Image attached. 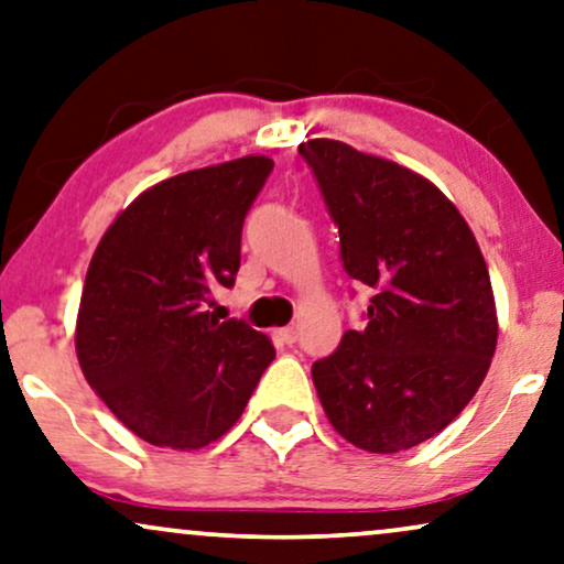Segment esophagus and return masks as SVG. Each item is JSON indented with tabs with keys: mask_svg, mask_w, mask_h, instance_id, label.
Returning <instances> with one entry per match:
<instances>
[{
	"mask_svg": "<svg viewBox=\"0 0 564 564\" xmlns=\"http://www.w3.org/2000/svg\"><path fill=\"white\" fill-rule=\"evenodd\" d=\"M274 336L282 341V345H295V341H297V332H295V328H292V326L276 328Z\"/></svg>",
	"mask_w": 564,
	"mask_h": 564,
	"instance_id": "obj_1",
	"label": "esophagus"
}]
</instances>
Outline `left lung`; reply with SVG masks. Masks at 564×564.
<instances>
[{
    "label": "left lung",
    "instance_id": "1",
    "mask_svg": "<svg viewBox=\"0 0 564 564\" xmlns=\"http://www.w3.org/2000/svg\"><path fill=\"white\" fill-rule=\"evenodd\" d=\"M297 150L339 225L347 274L376 290L368 326L313 365L321 406L357 448H414L464 412L492 362L497 311L485 256L425 175L336 139Z\"/></svg>",
    "mask_w": 564,
    "mask_h": 564
}]
</instances>
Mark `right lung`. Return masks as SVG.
<instances>
[{
  "instance_id": "obj_1",
  "label": "right lung",
  "mask_w": 564,
  "mask_h": 564,
  "mask_svg": "<svg viewBox=\"0 0 564 564\" xmlns=\"http://www.w3.org/2000/svg\"><path fill=\"white\" fill-rule=\"evenodd\" d=\"M274 160L246 155L160 181L104 232L79 297L87 383L131 433L196 451L236 425L274 360L267 334L204 308L232 288L240 232Z\"/></svg>"
}]
</instances>
